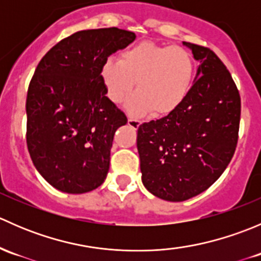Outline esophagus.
Returning a JSON list of instances; mask_svg holds the SVG:
<instances>
[{"mask_svg":"<svg viewBox=\"0 0 261 261\" xmlns=\"http://www.w3.org/2000/svg\"><path fill=\"white\" fill-rule=\"evenodd\" d=\"M127 123H128V126H130V127H133V128H138L139 126H140V121L139 120H136V118H128L127 120Z\"/></svg>","mask_w":261,"mask_h":261,"instance_id":"obj_1","label":"esophagus"}]
</instances>
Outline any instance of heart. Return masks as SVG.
<instances>
[{"label": "heart", "mask_w": 261, "mask_h": 261, "mask_svg": "<svg viewBox=\"0 0 261 261\" xmlns=\"http://www.w3.org/2000/svg\"><path fill=\"white\" fill-rule=\"evenodd\" d=\"M193 57L181 46L143 41L123 50L120 59L109 58L101 65L107 97L121 103L138 81V91L126 101V111L141 116L174 112L183 105L194 81Z\"/></svg>", "instance_id": "1"}]
</instances>
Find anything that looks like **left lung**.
<instances>
[{
    "mask_svg": "<svg viewBox=\"0 0 261 261\" xmlns=\"http://www.w3.org/2000/svg\"><path fill=\"white\" fill-rule=\"evenodd\" d=\"M198 62L191 92L172 114L139 126L141 180L154 196L181 202L206 191L232 159L240 94L212 50L186 43Z\"/></svg>",
    "mask_w": 261,
    "mask_h": 261,
    "instance_id": "obj_1",
    "label": "left lung"
}]
</instances>
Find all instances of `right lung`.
Returning <instances> with one entry per match:
<instances>
[{
    "mask_svg": "<svg viewBox=\"0 0 261 261\" xmlns=\"http://www.w3.org/2000/svg\"><path fill=\"white\" fill-rule=\"evenodd\" d=\"M135 38L117 28L78 31L36 67L26 98V143L36 170L58 191L86 193L106 179L114 135L127 118L106 97L101 65Z\"/></svg>",
    "mask_w": 261,
    "mask_h": 261,
    "instance_id": "add662e5",
    "label": "right lung"
}]
</instances>
